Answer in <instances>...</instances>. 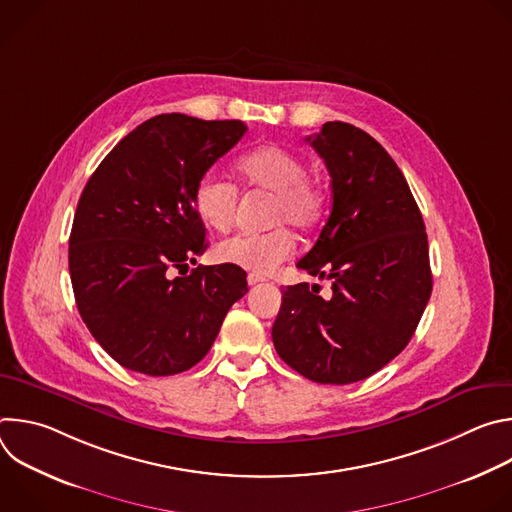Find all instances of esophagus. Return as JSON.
I'll use <instances>...</instances> for the list:
<instances>
[{"label":"esophagus","instance_id":"34e87169","mask_svg":"<svg viewBox=\"0 0 512 512\" xmlns=\"http://www.w3.org/2000/svg\"><path fill=\"white\" fill-rule=\"evenodd\" d=\"M261 281H265V277L255 275V273H249V275H247V283H249V285H257V283H261Z\"/></svg>","mask_w":512,"mask_h":512}]
</instances>
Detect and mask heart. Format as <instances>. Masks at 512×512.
Here are the masks:
<instances>
[{
    "instance_id": "heart-1",
    "label": "heart",
    "mask_w": 512,
    "mask_h": 512,
    "mask_svg": "<svg viewBox=\"0 0 512 512\" xmlns=\"http://www.w3.org/2000/svg\"><path fill=\"white\" fill-rule=\"evenodd\" d=\"M241 182L253 190L273 194L269 223H289L310 229L322 210V192L308 178L306 162L281 145H261L237 162ZM192 204L200 221L216 231L231 227L237 208V188L216 174H204L192 192ZM294 251V237L285 227L267 233H237L214 247L218 263L233 265L255 275L273 271Z\"/></svg>"
}]
</instances>
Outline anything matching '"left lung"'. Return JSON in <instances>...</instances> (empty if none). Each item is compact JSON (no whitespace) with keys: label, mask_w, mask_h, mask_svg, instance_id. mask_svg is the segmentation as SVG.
I'll return each instance as SVG.
<instances>
[{"label":"left lung","mask_w":512,"mask_h":512,"mask_svg":"<svg viewBox=\"0 0 512 512\" xmlns=\"http://www.w3.org/2000/svg\"><path fill=\"white\" fill-rule=\"evenodd\" d=\"M306 141L330 172L332 212L298 267L332 279V296L283 287L271 336L306 379L348 385L409 344L431 296L427 233L405 176L367 131L328 121Z\"/></svg>","instance_id":"left-lung-1"}]
</instances>
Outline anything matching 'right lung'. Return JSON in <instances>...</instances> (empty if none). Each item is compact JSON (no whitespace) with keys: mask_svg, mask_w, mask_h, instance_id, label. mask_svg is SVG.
<instances>
[{"mask_svg":"<svg viewBox=\"0 0 512 512\" xmlns=\"http://www.w3.org/2000/svg\"><path fill=\"white\" fill-rule=\"evenodd\" d=\"M245 131L237 119L156 115L89 178L68 241L70 281L83 322L121 367L150 377L192 369L249 291L233 265L188 273L206 251L194 186Z\"/></svg>","mask_w":512,"mask_h":512,"instance_id":"add662e5","label":"right lung"}]
</instances>
